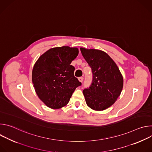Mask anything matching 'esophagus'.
I'll return each mask as SVG.
<instances>
[{
  "instance_id": "1",
  "label": "esophagus",
  "mask_w": 152,
  "mask_h": 152,
  "mask_svg": "<svg viewBox=\"0 0 152 152\" xmlns=\"http://www.w3.org/2000/svg\"><path fill=\"white\" fill-rule=\"evenodd\" d=\"M78 79H79V80L80 82H82L83 80V77H79L78 78Z\"/></svg>"
}]
</instances>
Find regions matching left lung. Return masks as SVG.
I'll list each match as a JSON object with an SVG mask.
<instances>
[{
  "label": "left lung",
  "mask_w": 152,
  "mask_h": 152,
  "mask_svg": "<svg viewBox=\"0 0 152 152\" xmlns=\"http://www.w3.org/2000/svg\"><path fill=\"white\" fill-rule=\"evenodd\" d=\"M80 49L93 73L90 87L83 90L86 103L93 110H104L120 96L123 86V76L115 62L104 52Z\"/></svg>",
  "instance_id": "obj_1"
}]
</instances>
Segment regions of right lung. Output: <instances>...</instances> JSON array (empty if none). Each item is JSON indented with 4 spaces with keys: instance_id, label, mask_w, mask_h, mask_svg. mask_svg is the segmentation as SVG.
<instances>
[{
    "instance_id": "obj_1",
    "label": "right lung",
    "mask_w": 152,
    "mask_h": 152,
    "mask_svg": "<svg viewBox=\"0 0 152 152\" xmlns=\"http://www.w3.org/2000/svg\"><path fill=\"white\" fill-rule=\"evenodd\" d=\"M76 48L62 46L49 49L35 62L32 83L39 99L47 106L59 109L66 106L77 86L82 85L70 64L78 55Z\"/></svg>"
}]
</instances>
